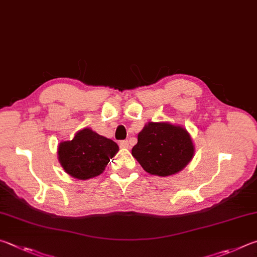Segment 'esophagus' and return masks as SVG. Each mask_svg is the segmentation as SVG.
Segmentation results:
<instances>
[{"mask_svg":"<svg viewBox=\"0 0 257 257\" xmlns=\"http://www.w3.org/2000/svg\"><path fill=\"white\" fill-rule=\"evenodd\" d=\"M119 147L120 148H124V149H128V148H130V142L127 140L119 141Z\"/></svg>","mask_w":257,"mask_h":257,"instance_id":"1","label":"esophagus"}]
</instances>
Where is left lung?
<instances>
[{
  "mask_svg": "<svg viewBox=\"0 0 257 257\" xmlns=\"http://www.w3.org/2000/svg\"><path fill=\"white\" fill-rule=\"evenodd\" d=\"M194 146L186 130L168 123H148L138 136L132 156L147 173L158 176L176 174L190 163Z\"/></svg>",
  "mask_w": 257,
  "mask_h": 257,
  "instance_id": "left-lung-1",
  "label": "left lung"
}]
</instances>
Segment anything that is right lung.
<instances>
[{
    "label": "right lung",
    "mask_w": 257,
    "mask_h": 257,
    "mask_svg": "<svg viewBox=\"0 0 257 257\" xmlns=\"http://www.w3.org/2000/svg\"><path fill=\"white\" fill-rule=\"evenodd\" d=\"M118 151L116 143L90 128H83L71 141L58 146V160L65 172L78 179L100 175Z\"/></svg>",
    "instance_id": "obj_1"
}]
</instances>
